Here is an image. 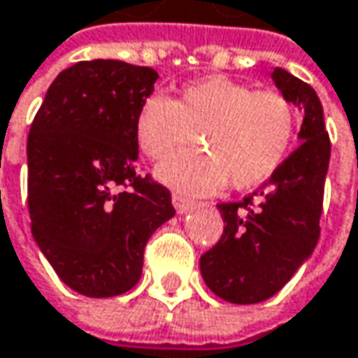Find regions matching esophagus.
I'll list each match as a JSON object with an SVG mask.
<instances>
[{"mask_svg":"<svg viewBox=\"0 0 358 358\" xmlns=\"http://www.w3.org/2000/svg\"><path fill=\"white\" fill-rule=\"evenodd\" d=\"M172 204H174V208L178 210L180 215H184V213L192 210L196 202H194V200L186 199L184 194H178V192H174V194H172Z\"/></svg>","mask_w":358,"mask_h":358,"instance_id":"1","label":"esophagus"}]
</instances>
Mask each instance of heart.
I'll return each instance as SVG.
<instances>
[{"label":"heart","mask_w":358,"mask_h":358,"mask_svg":"<svg viewBox=\"0 0 358 358\" xmlns=\"http://www.w3.org/2000/svg\"><path fill=\"white\" fill-rule=\"evenodd\" d=\"M296 127V111L284 95L208 76L186 85L176 101L145 96L137 107L134 136L148 158L164 159L199 133L204 150L166 159L156 174L182 192L210 194L229 180L251 188L271 178L292 150Z\"/></svg>","instance_id":"obj_1"}]
</instances>
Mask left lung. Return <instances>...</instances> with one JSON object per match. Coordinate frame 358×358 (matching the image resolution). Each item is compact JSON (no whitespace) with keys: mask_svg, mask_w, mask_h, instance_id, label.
<instances>
[{"mask_svg":"<svg viewBox=\"0 0 358 358\" xmlns=\"http://www.w3.org/2000/svg\"><path fill=\"white\" fill-rule=\"evenodd\" d=\"M271 78L304 117L300 145L262 188L241 202L217 204L224 229L200 257V273L231 304H259L284 287L320 237L330 139L316 91L284 69Z\"/></svg>","mask_w":358,"mask_h":358,"instance_id":"8db88e82","label":"left lung"}]
</instances>
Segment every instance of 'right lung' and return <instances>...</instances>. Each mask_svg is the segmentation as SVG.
I'll list each match as a JSON object with an SVG mask.
<instances>
[{
  "instance_id": "1",
  "label": "right lung",
  "mask_w": 358,
  "mask_h": 358,
  "mask_svg": "<svg viewBox=\"0 0 358 358\" xmlns=\"http://www.w3.org/2000/svg\"><path fill=\"white\" fill-rule=\"evenodd\" d=\"M158 73L85 60L54 78L28 136L32 235L58 278L111 298L141 278L143 249L176 210L170 190L136 174L134 121Z\"/></svg>"
}]
</instances>
